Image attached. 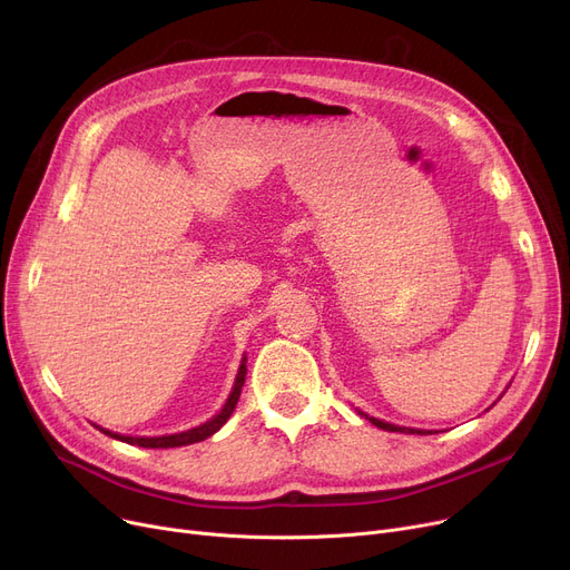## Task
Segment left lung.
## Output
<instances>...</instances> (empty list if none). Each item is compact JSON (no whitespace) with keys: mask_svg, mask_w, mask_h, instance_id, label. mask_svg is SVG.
I'll list each match as a JSON object with an SVG mask.
<instances>
[{"mask_svg":"<svg viewBox=\"0 0 570 570\" xmlns=\"http://www.w3.org/2000/svg\"><path fill=\"white\" fill-rule=\"evenodd\" d=\"M361 415H365L372 425H376V428H381V430H385V432H402V434H432V432H423V430L397 428V425H391V423H383V421H379V417H372V415H367V413H363V411H361Z\"/></svg>","mask_w":570,"mask_h":570,"instance_id":"1","label":"left lung"}]
</instances>
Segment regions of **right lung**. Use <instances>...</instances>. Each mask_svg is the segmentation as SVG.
I'll return each instance as SVG.
<instances>
[{"label":"right lung","instance_id":"1","mask_svg":"<svg viewBox=\"0 0 570 570\" xmlns=\"http://www.w3.org/2000/svg\"><path fill=\"white\" fill-rule=\"evenodd\" d=\"M245 376H247V357H243V365H239L237 370V376H235V383H233V391L224 404V409L215 415L209 417L207 423L194 428V430H187V432H179V434H168V436H122V434H115V432H108V430H101L104 434L112 436V439H119L125 443H131V445H140V448H177V445H189V443H198L207 436H213L215 432H219L224 428V423L230 417L237 400H239V393H243V385H245Z\"/></svg>","mask_w":570,"mask_h":570}]
</instances>
